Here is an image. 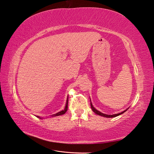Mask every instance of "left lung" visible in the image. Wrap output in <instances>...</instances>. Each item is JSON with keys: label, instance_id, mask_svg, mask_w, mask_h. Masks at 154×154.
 Segmentation results:
<instances>
[{"label": "left lung", "instance_id": "obj_1", "mask_svg": "<svg viewBox=\"0 0 154 154\" xmlns=\"http://www.w3.org/2000/svg\"><path fill=\"white\" fill-rule=\"evenodd\" d=\"M91 107L92 111H93L95 114H97V115H100V116H103V117H109V118H112V117H117V116L122 114V113H123V112H125L126 110H127V109H126V110H125V111H122V112H120V113H118V114H115V115H106V114H104V113H102V112H101L100 111H99L97 110V109H95L94 107V106L92 105L91 102Z\"/></svg>", "mask_w": 154, "mask_h": 154}]
</instances>
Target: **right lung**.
<instances>
[{
  "label": "right lung",
  "instance_id": "obj_1",
  "mask_svg": "<svg viewBox=\"0 0 154 154\" xmlns=\"http://www.w3.org/2000/svg\"><path fill=\"white\" fill-rule=\"evenodd\" d=\"M67 109H68V99H67V101H66V103L65 108H64V110L61 111H60V112H57V113H56V114H54V115H53L52 116H53V117H56V116H59V115H63V114H64V113H65V112H66ZM37 117H39V116H37Z\"/></svg>",
  "mask_w": 154,
  "mask_h": 154
}]
</instances>
